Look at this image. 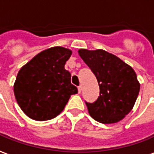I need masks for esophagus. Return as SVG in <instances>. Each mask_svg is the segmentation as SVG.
I'll list each match as a JSON object with an SVG mask.
<instances>
[{
  "label": "esophagus",
  "instance_id": "obj_1",
  "mask_svg": "<svg viewBox=\"0 0 154 154\" xmlns=\"http://www.w3.org/2000/svg\"><path fill=\"white\" fill-rule=\"evenodd\" d=\"M81 91H82V86H81V85H79V87H78V91H79V93H80Z\"/></svg>",
  "mask_w": 154,
  "mask_h": 154
}]
</instances>
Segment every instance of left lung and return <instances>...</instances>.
I'll return each instance as SVG.
<instances>
[{
	"mask_svg": "<svg viewBox=\"0 0 154 154\" xmlns=\"http://www.w3.org/2000/svg\"><path fill=\"white\" fill-rule=\"evenodd\" d=\"M78 53L99 84L98 99L94 103H86L91 116L103 124L122 121L132 111L139 93L140 83L134 69L103 49L81 48Z\"/></svg>",
	"mask_w": 154,
	"mask_h": 154,
	"instance_id": "1",
	"label": "left lung"
}]
</instances>
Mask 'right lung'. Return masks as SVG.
Returning a JSON list of instances; mask_svg holds the SVG:
<instances>
[{
    "mask_svg": "<svg viewBox=\"0 0 154 154\" xmlns=\"http://www.w3.org/2000/svg\"><path fill=\"white\" fill-rule=\"evenodd\" d=\"M72 50L52 47L40 52L19 70L14 95L22 111L35 121H48L59 115L70 95L78 93L64 69Z\"/></svg>",
    "mask_w": 154,
    "mask_h": 154,
    "instance_id": "1",
    "label": "right lung"
}]
</instances>
